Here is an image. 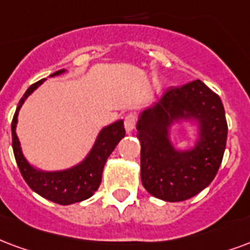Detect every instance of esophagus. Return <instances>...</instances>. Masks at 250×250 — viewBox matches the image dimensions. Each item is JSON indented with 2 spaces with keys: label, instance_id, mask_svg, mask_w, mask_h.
<instances>
[{
  "label": "esophagus",
  "instance_id": "obj_1",
  "mask_svg": "<svg viewBox=\"0 0 250 250\" xmlns=\"http://www.w3.org/2000/svg\"><path fill=\"white\" fill-rule=\"evenodd\" d=\"M135 125H136V116L134 114H128V115H125V128L127 132H131V131H134Z\"/></svg>",
  "mask_w": 250,
  "mask_h": 250
}]
</instances>
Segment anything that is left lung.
Instances as JSON below:
<instances>
[{"label": "left lung", "instance_id": "1", "mask_svg": "<svg viewBox=\"0 0 250 250\" xmlns=\"http://www.w3.org/2000/svg\"><path fill=\"white\" fill-rule=\"evenodd\" d=\"M180 121L198 125L192 149L177 150L171 144L169 130ZM136 130L142 184L151 195L171 203L184 201L212 183L223 160L228 125L220 97L201 81L168 88L140 112Z\"/></svg>", "mask_w": 250, "mask_h": 250}]
</instances>
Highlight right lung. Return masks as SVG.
Returning <instances> with one entry per match:
<instances>
[{"instance_id":"obj_1","label":"right lung","mask_w":250,"mask_h":250,"mask_svg":"<svg viewBox=\"0 0 250 250\" xmlns=\"http://www.w3.org/2000/svg\"><path fill=\"white\" fill-rule=\"evenodd\" d=\"M63 73H66V70H58L50 77H57ZM43 82L45 79H41L34 84H31L17 106L16 114L12 120L13 152L16 156L17 166L21 171L22 177L25 179L27 186L30 187L33 191L53 203L70 205L91 197L94 192L99 188L102 182V172H103L107 159L115 149L120 140L125 138V125H123V120H116L112 125L103 127L101 132L98 134L97 140L92 146V148L90 149V152L87 153V156L74 167L63 169V171L51 172L42 171V169L33 167L22 153L21 143L17 136L16 127L18 122V112L23 102L26 101V98L31 92L37 90V87Z\"/></svg>"}]
</instances>
